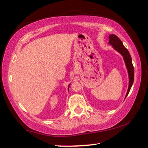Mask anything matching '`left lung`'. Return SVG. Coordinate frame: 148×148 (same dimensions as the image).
I'll list each match as a JSON object with an SVG mask.
<instances>
[{
	"instance_id": "8db88e82",
	"label": "left lung",
	"mask_w": 148,
	"mask_h": 148,
	"mask_svg": "<svg viewBox=\"0 0 148 148\" xmlns=\"http://www.w3.org/2000/svg\"><path fill=\"white\" fill-rule=\"evenodd\" d=\"M109 43L110 45H112L114 49L117 50L118 52H120L121 54L122 55L123 60H124L125 66L127 69V72H128V76H129V86L128 90L125 95V98L128 95L130 90L133 84L134 80V66L132 64V57L130 54V52L127 50V48L123 46L122 42L121 40L118 38V36L115 34H110L109 36Z\"/></svg>"
}]
</instances>
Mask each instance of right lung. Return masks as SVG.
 <instances>
[{"label": "right lung", "mask_w": 148, "mask_h": 148, "mask_svg": "<svg viewBox=\"0 0 148 148\" xmlns=\"http://www.w3.org/2000/svg\"><path fill=\"white\" fill-rule=\"evenodd\" d=\"M69 86H70V85H69V86H68V88H69Z\"/></svg>", "instance_id": "add662e5"}]
</instances>
